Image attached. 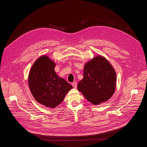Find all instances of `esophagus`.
I'll use <instances>...</instances> for the list:
<instances>
[{
  "instance_id": "1",
  "label": "esophagus",
  "mask_w": 147,
  "mask_h": 147,
  "mask_svg": "<svg viewBox=\"0 0 147 147\" xmlns=\"http://www.w3.org/2000/svg\"><path fill=\"white\" fill-rule=\"evenodd\" d=\"M72 86H73V87L74 88H76L77 87V82L75 81V82H73V83H72Z\"/></svg>"
}]
</instances>
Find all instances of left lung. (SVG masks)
Returning <instances> with one entry per match:
<instances>
[{
  "label": "left lung",
  "mask_w": 147,
  "mask_h": 147,
  "mask_svg": "<svg viewBox=\"0 0 147 147\" xmlns=\"http://www.w3.org/2000/svg\"><path fill=\"white\" fill-rule=\"evenodd\" d=\"M83 74L77 88L89 102L96 105L112 97L115 91L116 74L105 58L98 56L87 62Z\"/></svg>",
  "instance_id": "obj_1"
}]
</instances>
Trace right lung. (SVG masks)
<instances>
[{
  "instance_id": "obj_1",
  "label": "right lung",
  "mask_w": 147,
  "mask_h": 147,
  "mask_svg": "<svg viewBox=\"0 0 147 147\" xmlns=\"http://www.w3.org/2000/svg\"><path fill=\"white\" fill-rule=\"evenodd\" d=\"M55 67V62L48 56H42L35 61L28 76L33 96L38 102L50 108L57 107L73 88L65 80L57 76Z\"/></svg>"
}]
</instances>
